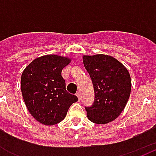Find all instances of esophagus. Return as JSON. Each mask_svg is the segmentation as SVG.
<instances>
[{
  "label": "esophagus",
  "instance_id": "obj_1",
  "mask_svg": "<svg viewBox=\"0 0 156 156\" xmlns=\"http://www.w3.org/2000/svg\"><path fill=\"white\" fill-rule=\"evenodd\" d=\"M76 95H77V97H78V100L80 101V100H81V93H80V92H78V93L76 94Z\"/></svg>",
  "mask_w": 156,
  "mask_h": 156
}]
</instances>
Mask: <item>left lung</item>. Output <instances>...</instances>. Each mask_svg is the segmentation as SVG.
Instances as JSON below:
<instances>
[{"label":"left lung","mask_w":156,"mask_h":156,"mask_svg":"<svg viewBox=\"0 0 156 156\" xmlns=\"http://www.w3.org/2000/svg\"><path fill=\"white\" fill-rule=\"evenodd\" d=\"M83 61L93 82L94 101L85 107L88 119L105 124L114 121L124 110L131 91L127 68L111 56L84 55Z\"/></svg>","instance_id":"1"}]
</instances>
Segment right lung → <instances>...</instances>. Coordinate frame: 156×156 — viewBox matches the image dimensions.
<instances>
[{"mask_svg":"<svg viewBox=\"0 0 156 156\" xmlns=\"http://www.w3.org/2000/svg\"><path fill=\"white\" fill-rule=\"evenodd\" d=\"M71 59L58 55H45L24 69L21 88L25 105L36 120L45 125L61 122L69 107L78 101L66 90L62 70Z\"/></svg>","mask_w":156,"mask_h":156,"instance_id":"obj_1","label":"right lung"}]
</instances>
